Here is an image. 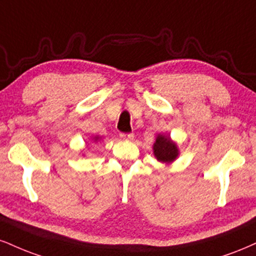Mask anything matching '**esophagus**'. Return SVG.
I'll return each mask as SVG.
<instances>
[{"instance_id": "34e87169", "label": "esophagus", "mask_w": 256, "mask_h": 256, "mask_svg": "<svg viewBox=\"0 0 256 256\" xmlns=\"http://www.w3.org/2000/svg\"><path fill=\"white\" fill-rule=\"evenodd\" d=\"M120 138L122 140H132L134 138V134H120Z\"/></svg>"}]
</instances>
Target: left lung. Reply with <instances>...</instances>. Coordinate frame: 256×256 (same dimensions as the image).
<instances>
[{
	"label": "left lung",
	"instance_id": "obj_1",
	"mask_svg": "<svg viewBox=\"0 0 256 256\" xmlns=\"http://www.w3.org/2000/svg\"><path fill=\"white\" fill-rule=\"evenodd\" d=\"M152 152L158 162L172 164L180 155L176 142L170 138V134H158L152 146Z\"/></svg>",
	"mask_w": 256,
	"mask_h": 256
}]
</instances>
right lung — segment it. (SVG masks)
<instances>
[{"label": "right lung", "mask_w": 256, "mask_h": 256, "mask_svg": "<svg viewBox=\"0 0 256 256\" xmlns=\"http://www.w3.org/2000/svg\"><path fill=\"white\" fill-rule=\"evenodd\" d=\"M101 138L102 137H100V136H94V137H92V142H93V143H98V142H100L101 140ZM88 146H89V143H86V149H88ZM83 154L82 155H84V152H82Z\"/></svg>", "instance_id": "add662e5"}]
</instances>
